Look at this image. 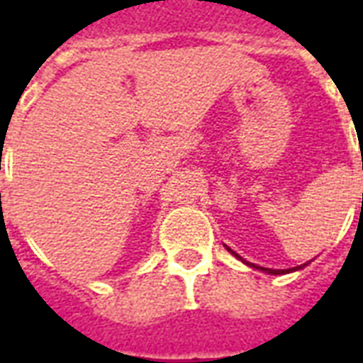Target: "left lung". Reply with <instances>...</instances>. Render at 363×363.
<instances>
[{
    "instance_id": "8db88e82",
    "label": "left lung",
    "mask_w": 363,
    "mask_h": 363,
    "mask_svg": "<svg viewBox=\"0 0 363 363\" xmlns=\"http://www.w3.org/2000/svg\"><path fill=\"white\" fill-rule=\"evenodd\" d=\"M237 257V255H235ZM249 267H255V264H251V262H247ZM305 267V264H303ZM255 268H260V267H255ZM297 268H301V267H296V268H289V270H272V268H260V270H264V272L268 274H286V272H291V270H297Z\"/></svg>"
}]
</instances>
